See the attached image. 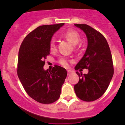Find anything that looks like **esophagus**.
<instances>
[{
    "label": "esophagus",
    "instance_id": "1",
    "mask_svg": "<svg viewBox=\"0 0 125 125\" xmlns=\"http://www.w3.org/2000/svg\"><path fill=\"white\" fill-rule=\"evenodd\" d=\"M72 73V71H70V70H68V75H70L71 74V73Z\"/></svg>",
    "mask_w": 125,
    "mask_h": 125
}]
</instances>
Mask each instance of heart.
I'll return each mask as SVG.
<instances>
[{"label": "heart", "mask_w": 125, "mask_h": 125, "mask_svg": "<svg viewBox=\"0 0 125 125\" xmlns=\"http://www.w3.org/2000/svg\"><path fill=\"white\" fill-rule=\"evenodd\" d=\"M63 38L67 39L73 45H76L79 42L80 37L77 31L74 30H68L62 34ZM50 50L51 51H54L56 50V45L54 40L52 39L50 42ZM59 63L64 67L68 66V61L65 57H61L59 60Z\"/></svg>", "instance_id": "heart-1"}]
</instances>
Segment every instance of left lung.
<instances>
[{
	"label": "left lung",
	"mask_w": 125,
	"mask_h": 125,
	"mask_svg": "<svg viewBox=\"0 0 125 125\" xmlns=\"http://www.w3.org/2000/svg\"><path fill=\"white\" fill-rule=\"evenodd\" d=\"M84 31L88 47L75 70L88 69V74L76 72L79 81L74 85L77 96L85 102H93L103 95L111 82L114 68L110 48L105 37L86 24H74Z\"/></svg>",
	"instance_id": "obj_1"
}]
</instances>
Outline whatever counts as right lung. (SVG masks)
I'll return each mask as SVG.
<instances>
[{
  "mask_svg": "<svg viewBox=\"0 0 125 125\" xmlns=\"http://www.w3.org/2000/svg\"><path fill=\"white\" fill-rule=\"evenodd\" d=\"M64 23L40 26L23 39L19 51L17 75L28 95L43 104H50L60 97L67 75L63 68L55 65L44 70L50 54V42L54 34Z\"/></svg>",
  "mask_w": 125,
  "mask_h": 125,
  "instance_id": "right-lung-1",
  "label": "right lung"
}]
</instances>
